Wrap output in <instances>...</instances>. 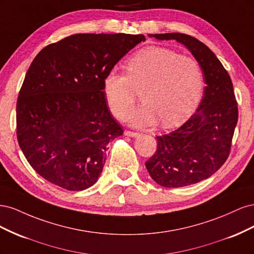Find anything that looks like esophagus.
<instances>
[{
	"instance_id": "obj_1",
	"label": "esophagus",
	"mask_w": 254,
	"mask_h": 254,
	"mask_svg": "<svg viewBox=\"0 0 254 254\" xmlns=\"http://www.w3.org/2000/svg\"><path fill=\"white\" fill-rule=\"evenodd\" d=\"M125 134L130 136V137H136L139 136V133L137 132H133V131H130V130H125Z\"/></svg>"
}]
</instances>
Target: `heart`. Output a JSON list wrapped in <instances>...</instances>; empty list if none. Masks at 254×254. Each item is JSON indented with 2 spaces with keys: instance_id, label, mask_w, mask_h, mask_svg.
Returning <instances> with one entry per match:
<instances>
[{
  "instance_id": "1",
  "label": "heart",
  "mask_w": 254,
  "mask_h": 254,
  "mask_svg": "<svg viewBox=\"0 0 254 254\" xmlns=\"http://www.w3.org/2000/svg\"><path fill=\"white\" fill-rule=\"evenodd\" d=\"M126 74L112 68L103 80L111 111L119 118L132 108L141 91L144 104L126 120L137 127H164L186 121L200 101L204 87L202 68L194 58L181 56L166 48H145L130 57Z\"/></svg>"
}]
</instances>
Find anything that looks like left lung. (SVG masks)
Here are the masks:
<instances>
[{"instance_id": "obj_1", "label": "left lung", "mask_w": 254, "mask_h": 254, "mask_svg": "<svg viewBox=\"0 0 254 254\" xmlns=\"http://www.w3.org/2000/svg\"><path fill=\"white\" fill-rule=\"evenodd\" d=\"M149 37L178 41L202 68L206 87L198 109L180 128L157 136V151L145 163L160 186H190L209 178L228 159L238 120L232 80L215 54L196 38L180 33Z\"/></svg>"}]
</instances>
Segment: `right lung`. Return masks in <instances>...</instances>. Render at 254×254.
Returning a JSON list of instances; mask_svg holds the SVG:
<instances>
[{
	"instance_id": "right-lung-1",
	"label": "right lung",
	"mask_w": 254,
	"mask_h": 254,
	"mask_svg": "<svg viewBox=\"0 0 254 254\" xmlns=\"http://www.w3.org/2000/svg\"><path fill=\"white\" fill-rule=\"evenodd\" d=\"M144 35L77 34L35 57L17 102L20 148L42 178L67 190L97 181L109 142L123 134L103 80Z\"/></svg>"
}]
</instances>
